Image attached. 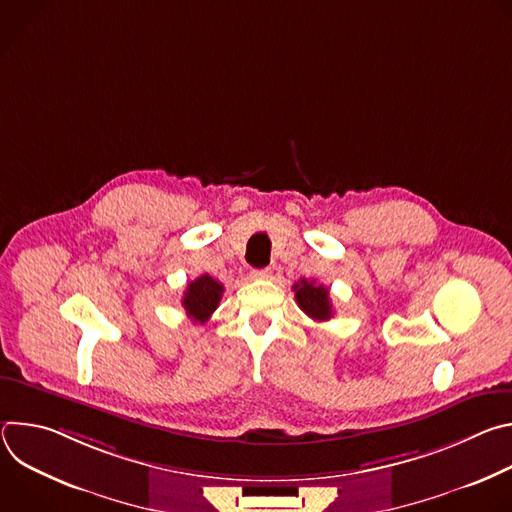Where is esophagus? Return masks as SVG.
<instances>
[{
	"label": "esophagus",
	"instance_id": "obj_1",
	"mask_svg": "<svg viewBox=\"0 0 512 512\" xmlns=\"http://www.w3.org/2000/svg\"><path fill=\"white\" fill-rule=\"evenodd\" d=\"M251 277L253 279H269L271 277V269H253Z\"/></svg>",
	"mask_w": 512,
	"mask_h": 512
}]
</instances>
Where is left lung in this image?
<instances>
[{
	"mask_svg": "<svg viewBox=\"0 0 512 512\" xmlns=\"http://www.w3.org/2000/svg\"><path fill=\"white\" fill-rule=\"evenodd\" d=\"M296 302L316 322H326L332 318V304H330V289L318 285L316 281L302 279L294 283Z\"/></svg>",
	"mask_w": 512,
	"mask_h": 512,
	"instance_id": "1",
	"label": "left lung"
}]
</instances>
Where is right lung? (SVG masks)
<instances>
[{"label":"right lung","instance_id":"add662e5","mask_svg":"<svg viewBox=\"0 0 512 512\" xmlns=\"http://www.w3.org/2000/svg\"><path fill=\"white\" fill-rule=\"evenodd\" d=\"M223 291H225L223 285L216 279H212L208 273L190 281L184 291V298H182V306H184L188 318L192 322L204 324L212 316V312L218 308Z\"/></svg>","mask_w":512,"mask_h":512}]
</instances>
